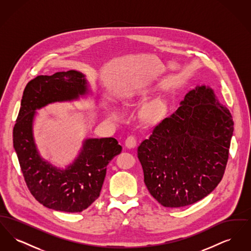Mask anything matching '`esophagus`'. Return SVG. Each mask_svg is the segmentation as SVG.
Listing matches in <instances>:
<instances>
[{
	"label": "esophagus",
	"mask_w": 251,
	"mask_h": 251,
	"mask_svg": "<svg viewBox=\"0 0 251 251\" xmlns=\"http://www.w3.org/2000/svg\"><path fill=\"white\" fill-rule=\"evenodd\" d=\"M136 138L133 136V135H130L127 137V139L125 140V146L128 148V149H133L136 147Z\"/></svg>",
	"instance_id": "esophagus-1"
}]
</instances>
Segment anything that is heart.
<instances>
[{
	"instance_id": "b5f03b06",
	"label": "heart",
	"mask_w": 251,
	"mask_h": 251,
	"mask_svg": "<svg viewBox=\"0 0 251 251\" xmlns=\"http://www.w3.org/2000/svg\"><path fill=\"white\" fill-rule=\"evenodd\" d=\"M165 112V106L163 103H159V102H156L153 103L151 105H150L149 107L147 108L146 110V114H147V117L151 120H156L158 119H160L163 114ZM109 116L115 120H121V113L118 109H115V108H112L109 112Z\"/></svg>"
}]
</instances>
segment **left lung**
<instances>
[{
	"label": "left lung",
	"mask_w": 251,
	"mask_h": 251,
	"mask_svg": "<svg viewBox=\"0 0 251 251\" xmlns=\"http://www.w3.org/2000/svg\"><path fill=\"white\" fill-rule=\"evenodd\" d=\"M233 120L209 85H197L137 150L144 181L167 208L191 205L214 191L224 175Z\"/></svg>",
	"instance_id": "obj_1"
}]
</instances>
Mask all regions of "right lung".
<instances>
[{
    "mask_svg": "<svg viewBox=\"0 0 251 251\" xmlns=\"http://www.w3.org/2000/svg\"><path fill=\"white\" fill-rule=\"evenodd\" d=\"M92 91L85 75L77 71L39 75L24 91L13 130V144L24 179L36 201L61 212L80 213L100 197L109 162L122 147L113 137L84 138L77 156L65 168L39 154L34 137L37 110L54 102L79 100Z\"/></svg>",
    "mask_w": 251,
    "mask_h": 251,
    "instance_id": "add662e5",
    "label": "right lung"
}]
</instances>
